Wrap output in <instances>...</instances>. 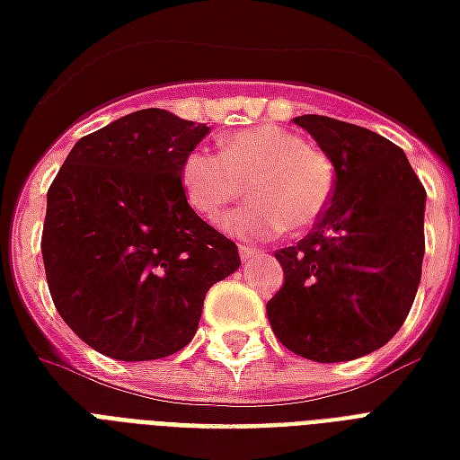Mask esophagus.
Here are the masks:
<instances>
[{"label":"esophagus","instance_id":"1","mask_svg":"<svg viewBox=\"0 0 460 460\" xmlns=\"http://www.w3.org/2000/svg\"><path fill=\"white\" fill-rule=\"evenodd\" d=\"M239 253H241V261H243V263H248V261H253V258L261 256V251H258V248H251V246H241Z\"/></svg>","mask_w":460,"mask_h":460}]
</instances>
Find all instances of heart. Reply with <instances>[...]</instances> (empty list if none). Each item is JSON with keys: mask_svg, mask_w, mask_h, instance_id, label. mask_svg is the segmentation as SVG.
<instances>
[{"mask_svg": "<svg viewBox=\"0 0 460 460\" xmlns=\"http://www.w3.org/2000/svg\"><path fill=\"white\" fill-rule=\"evenodd\" d=\"M253 199L221 221L236 239H265L278 231H305L334 192V163L297 131L265 124L221 138V153L195 148L182 158L180 187L190 209L217 221L243 192Z\"/></svg>", "mask_w": 460, "mask_h": 460, "instance_id": "obj_1", "label": "heart"}]
</instances>
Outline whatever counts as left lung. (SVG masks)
I'll return each instance as SVG.
<instances>
[{
    "mask_svg": "<svg viewBox=\"0 0 460 460\" xmlns=\"http://www.w3.org/2000/svg\"><path fill=\"white\" fill-rule=\"evenodd\" d=\"M334 163L329 207L275 253L285 285L268 302L278 341L319 363L377 351L407 319L421 280L427 192L402 148L363 126L295 119Z\"/></svg>",
    "mask_w": 460,
    "mask_h": 460,
    "instance_id": "left-lung-1",
    "label": "left lung"
}]
</instances>
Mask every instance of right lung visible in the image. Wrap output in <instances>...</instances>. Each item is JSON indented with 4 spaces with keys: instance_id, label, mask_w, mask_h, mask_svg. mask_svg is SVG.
Listing matches in <instances>:
<instances>
[{
    "instance_id": "add662e5",
    "label": "right lung",
    "mask_w": 460,
    "mask_h": 460,
    "mask_svg": "<svg viewBox=\"0 0 460 460\" xmlns=\"http://www.w3.org/2000/svg\"><path fill=\"white\" fill-rule=\"evenodd\" d=\"M209 134L141 109L83 136L49 190L40 253L58 314L94 351L155 360L192 341L239 248L185 202L180 165Z\"/></svg>"
}]
</instances>
